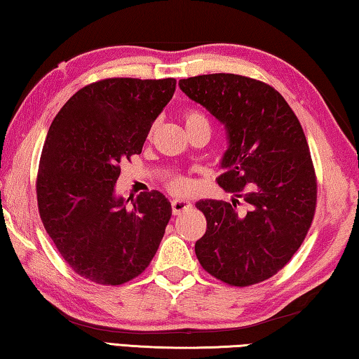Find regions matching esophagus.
Segmentation results:
<instances>
[{"mask_svg": "<svg viewBox=\"0 0 359 359\" xmlns=\"http://www.w3.org/2000/svg\"><path fill=\"white\" fill-rule=\"evenodd\" d=\"M170 206H172V214L174 215H179L182 212H187V210H190L193 208V204L190 201L174 200L172 203H170Z\"/></svg>", "mask_w": 359, "mask_h": 359, "instance_id": "1", "label": "esophagus"}]
</instances>
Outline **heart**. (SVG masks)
I'll return each mask as SVG.
<instances>
[{
	"mask_svg": "<svg viewBox=\"0 0 359 359\" xmlns=\"http://www.w3.org/2000/svg\"><path fill=\"white\" fill-rule=\"evenodd\" d=\"M184 118H185L187 126H191V124H198V123L209 124L208 118L198 110H187ZM168 189L172 193H175V195H190L193 191V182L191 179L185 177V175H172V177L168 180Z\"/></svg>",
	"mask_w": 359,
	"mask_h": 359,
	"instance_id": "1",
	"label": "heart"
}]
</instances>
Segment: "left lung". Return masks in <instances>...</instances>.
I'll return each mask as SVG.
<instances>
[{"instance_id": "1", "label": "left lung", "mask_w": 359, "mask_h": 359, "mask_svg": "<svg viewBox=\"0 0 359 359\" xmlns=\"http://www.w3.org/2000/svg\"><path fill=\"white\" fill-rule=\"evenodd\" d=\"M180 89L224 124L229 149L217 184L248 204L206 200L208 229L195 244L209 275L251 286L276 275L304 243L316 208V175L304 129L283 95L257 79L214 73Z\"/></svg>"}]
</instances>
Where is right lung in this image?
<instances>
[{"instance_id":"right-lung-1","label":"right lung","mask_w":359,"mask_h":359,"mask_svg":"<svg viewBox=\"0 0 359 359\" xmlns=\"http://www.w3.org/2000/svg\"><path fill=\"white\" fill-rule=\"evenodd\" d=\"M175 79L108 78L68 99L48 130L36 177L39 217L73 271L105 286L139 276L172 215L168 198L115 195L119 163L140 155Z\"/></svg>"}]
</instances>
